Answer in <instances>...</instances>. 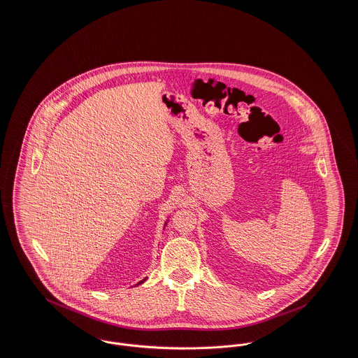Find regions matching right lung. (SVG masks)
<instances>
[{
	"instance_id": "1",
	"label": "right lung",
	"mask_w": 358,
	"mask_h": 358,
	"mask_svg": "<svg viewBox=\"0 0 358 358\" xmlns=\"http://www.w3.org/2000/svg\"><path fill=\"white\" fill-rule=\"evenodd\" d=\"M168 222H169V220H166V222H165V225H164V229H165V227H166V225H168ZM146 279H148V278H145V279H142V280H141V282H138V283H136V286H139V285H142V283H143V282H145V280H146Z\"/></svg>"
}]
</instances>
